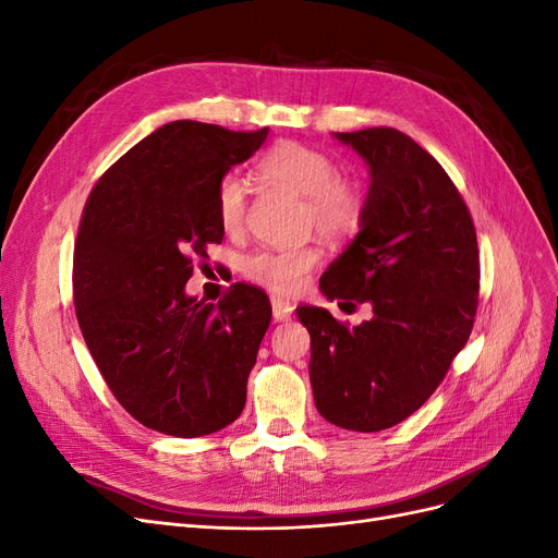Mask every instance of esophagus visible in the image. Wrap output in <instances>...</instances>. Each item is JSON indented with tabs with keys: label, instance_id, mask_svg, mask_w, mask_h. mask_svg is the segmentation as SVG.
Segmentation results:
<instances>
[{
	"label": "esophagus",
	"instance_id": "34e87169",
	"mask_svg": "<svg viewBox=\"0 0 558 558\" xmlns=\"http://www.w3.org/2000/svg\"><path fill=\"white\" fill-rule=\"evenodd\" d=\"M272 300V316H275V320H286V318H291V314H293V305L286 298H281V295H272L269 298Z\"/></svg>",
	"mask_w": 558,
	"mask_h": 558
}]
</instances>
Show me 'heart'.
Listing matches in <instances>:
<instances>
[{
	"label": "heart",
	"mask_w": 558,
	"mask_h": 558,
	"mask_svg": "<svg viewBox=\"0 0 558 558\" xmlns=\"http://www.w3.org/2000/svg\"><path fill=\"white\" fill-rule=\"evenodd\" d=\"M258 174L281 189L302 197V223L314 228L326 240H344L361 228L365 216V191L356 179L337 174L335 160L326 150L279 142L258 160ZM216 218L228 234L244 228L246 191L244 183L228 174L216 185ZM320 263L314 244L291 248H256L240 263L242 275L277 293H295L305 286L312 269Z\"/></svg>",
	"instance_id": "1"
}]
</instances>
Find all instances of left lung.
<instances>
[{"label": "left lung", "mask_w": 558, "mask_h": 558, "mask_svg": "<svg viewBox=\"0 0 558 558\" xmlns=\"http://www.w3.org/2000/svg\"><path fill=\"white\" fill-rule=\"evenodd\" d=\"M369 167L365 216L320 277L328 300L367 302L347 326L324 307H298L312 337L310 379L330 424L377 433L414 414L472 332L480 295L477 232L449 174L393 128L335 132Z\"/></svg>", "instance_id": "8db88e82"}]
</instances>
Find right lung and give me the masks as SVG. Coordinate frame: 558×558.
Returning a JSON list of instances; mask_svg holds the SVG:
<instances>
[{
    "label": "right lung",
    "mask_w": 558,
    "mask_h": 558,
    "mask_svg": "<svg viewBox=\"0 0 558 558\" xmlns=\"http://www.w3.org/2000/svg\"><path fill=\"white\" fill-rule=\"evenodd\" d=\"M265 137L267 128L167 123L99 177L83 209L72 275L78 326L113 398L146 428L209 435L244 410L272 305L246 283L211 305L185 295V281L223 240L218 181Z\"/></svg>",
    "instance_id": "1"
}]
</instances>
